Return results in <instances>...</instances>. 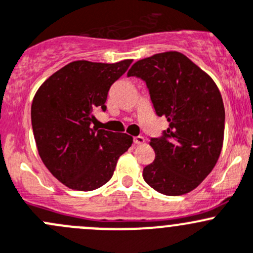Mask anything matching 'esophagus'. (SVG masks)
Instances as JSON below:
<instances>
[{
	"instance_id": "1",
	"label": "esophagus",
	"mask_w": 253,
	"mask_h": 253,
	"mask_svg": "<svg viewBox=\"0 0 253 253\" xmlns=\"http://www.w3.org/2000/svg\"><path fill=\"white\" fill-rule=\"evenodd\" d=\"M145 142V137L144 136H135L134 137V144L135 145H141Z\"/></svg>"
}]
</instances>
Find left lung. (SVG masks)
<instances>
[{"instance_id": "obj_1", "label": "left lung", "mask_w": 253, "mask_h": 253, "mask_svg": "<svg viewBox=\"0 0 253 253\" xmlns=\"http://www.w3.org/2000/svg\"><path fill=\"white\" fill-rule=\"evenodd\" d=\"M127 77L146 83L163 136L151 139L156 158L142 171L152 189L179 196L196 189L219 158L224 139L220 91L212 78L180 52L153 54L132 64Z\"/></svg>"}]
</instances>
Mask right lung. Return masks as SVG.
Returning <instances> with one entry per match:
<instances>
[{
  "label": "right lung",
  "mask_w": 253,
  "mask_h": 253,
  "mask_svg": "<svg viewBox=\"0 0 253 253\" xmlns=\"http://www.w3.org/2000/svg\"><path fill=\"white\" fill-rule=\"evenodd\" d=\"M131 62L74 61L53 73L34 96L31 124L39 155L69 189L91 191L105 185L132 144L126 132L91 127L93 112L106 111L109 87Z\"/></svg>",
  "instance_id": "right-lung-1"
}]
</instances>
